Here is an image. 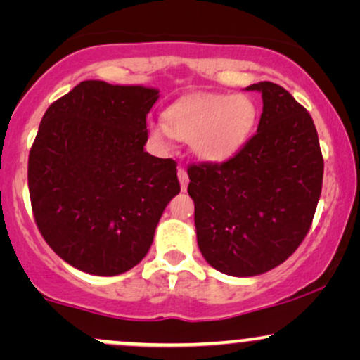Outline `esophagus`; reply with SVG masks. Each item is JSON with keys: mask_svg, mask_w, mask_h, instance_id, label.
<instances>
[{"mask_svg": "<svg viewBox=\"0 0 360 360\" xmlns=\"http://www.w3.org/2000/svg\"><path fill=\"white\" fill-rule=\"evenodd\" d=\"M177 177H179L181 189L186 191V188H188V183H189V177H188V172H186V169H183V167L177 169Z\"/></svg>", "mask_w": 360, "mask_h": 360, "instance_id": "1", "label": "esophagus"}]
</instances>
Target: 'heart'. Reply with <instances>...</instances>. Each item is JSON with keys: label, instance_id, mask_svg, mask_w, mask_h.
<instances>
[{"label": "heart", "instance_id": "1", "mask_svg": "<svg viewBox=\"0 0 360 360\" xmlns=\"http://www.w3.org/2000/svg\"><path fill=\"white\" fill-rule=\"evenodd\" d=\"M255 122L257 108L247 94H210L176 101L164 113V122L152 120L147 128L155 142L176 137L189 142L203 162L221 164L245 146Z\"/></svg>", "mask_w": 360, "mask_h": 360}]
</instances>
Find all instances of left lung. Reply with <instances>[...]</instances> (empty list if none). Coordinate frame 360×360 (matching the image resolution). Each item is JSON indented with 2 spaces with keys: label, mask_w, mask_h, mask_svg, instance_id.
<instances>
[{
  "label": "left lung",
  "mask_w": 360,
  "mask_h": 360,
  "mask_svg": "<svg viewBox=\"0 0 360 360\" xmlns=\"http://www.w3.org/2000/svg\"><path fill=\"white\" fill-rule=\"evenodd\" d=\"M262 94L257 134L221 164L188 169L198 247L210 266L235 278L274 269L307 237L323 183L315 123L286 89Z\"/></svg>",
  "instance_id": "1"
}]
</instances>
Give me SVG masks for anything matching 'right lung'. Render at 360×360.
<instances>
[{
    "instance_id": "1",
    "label": "right lung",
    "mask_w": 360,
    "mask_h": 360,
    "mask_svg": "<svg viewBox=\"0 0 360 360\" xmlns=\"http://www.w3.org/2000/svg\"><path fill=\"white\" fill-rule=\"evenodd\" d=\"M159 89L82 81L49 106L28 155L40 233L72 267L118 276L147 255L169 201L176 162L143 150Z\"/></svg>"
}]
</instances>
